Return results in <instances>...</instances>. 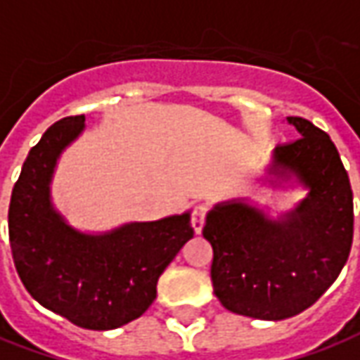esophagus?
<instances>
[{
    "mask_svg": "<svg viewBox=\"0 0 360 360\" xmlns=\"http://www.w3.org/2000/svg\"><path fill=\"white\" fill-rule=\"evenodd\" d=\"M205 216H206L205 206L202 205L195 206L193 216H191V224H193V230H195V233L202 232V226H205Z\"/></svg>",
    "mask_w": 360,
    "mask_h": 360,
    "instance_id": "obj_1",
    "label": "esophagus"
}]
</instances>
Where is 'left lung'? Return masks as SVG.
<instances>
[{"mask_svg":"<svg viewBox=\"0 0 360 360\" xmlns=\"http://www.w3.org/2000/svg\"><path fill=\"white\" fill-rule=\"evenodd\" d=\"M300 134L276 146L261 177L271 188L306 191L271 214L250 198L214 205L202 236L212 245V286L226 310L255 320L300 314L333 285L353 243V191L331 138L310 120L286 117Z\"/></svg>","mask_w":360,"mask_h":360,"instance_id":"8db88e82","label":"left lung"}]
</instances>
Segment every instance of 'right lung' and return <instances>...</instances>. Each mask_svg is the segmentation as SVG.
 Instances as JSON below:
<instances>
[{
  "label": "right lung",
  "mask_w": 360,
  "mask_h": 360,
  "mask_svg": "<svg viewBox=\"0 0 360 360\" xmlns=\"http://www.w3.org/2000/svg\"><path fill=\"white\" fill-rule=\"evenodd\" d=\"M84 130V115L66 117L29 152L11 193L9 241L22 285L40 306L79 328L107 331L152 306L158 278L193 238V226L191 210L107 232L68 222L52 202V179Z\"/></svg>",
  "instance_id": "right-lung-1"
}]
</instances>
